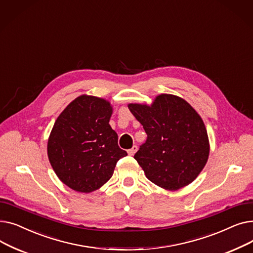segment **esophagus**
Wrapping results in <instances>:
<instances>
[{"mask_svg": "<svg viewBox=\"0 0 253 253\" xmlns=\"http://www.w3.org/2000/svg\"><path fill=\"white\" fill-rule=\"evenodd\" d=\"M136 151H137V147L136 145H133V147H132L130 150H128V154L130 156H133L136 153Z\"/></svg>", "mask_w": 253, "mask_h": 253, "instance_id": "obj_1", "label": "esophagus"}]
</instances>
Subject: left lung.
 <instances>
[{
	"label": "left lung",
	"mask_w": 253,
	"mask_h": 253,
	"mask_svg": "<svg viewBox=\"0 0 253 253\" xmlns=\"http://www.w3.org/2000/svg\"><path fill=\"white\" fill-rule=\"evenodd\" d=\"M148 137L134 159L152 182L176 191L196 179L207 163L209 140L203 120L184 99L161 94L153 104H128Z\"/></svg>",
	"instance_id": "obj_1"
}]
</instances>
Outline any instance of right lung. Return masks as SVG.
I'll list each match as a JSON object with an SVG mask.
<instances>
[{"mask_svg": "<svg viewBox=\"0 0 253 253\" xmlns=\"http://www.w3.org/2000/svg\"><path fill=\"white\" fill-rule=\"evenodd\" d=\"M111 103L81 95L58 116L48 139V158L58 178L74 191L90 193L108 181L120 159L118 134L109 122Z\"/></svg>", "mask_w": 253, "mask_h": 253, "instance_id": "add662e5", "label": "right lung"}]
</instances>
